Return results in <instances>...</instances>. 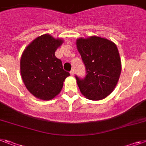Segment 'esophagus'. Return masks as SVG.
<instances>
[{
  "instance_id": "obj_1",
  "label": "esophagus",
  "mask_w": 146,
  "mask_h": 146,
  "mask_svg": "<svg viewBox=\"0 0 146 146\" xmlns=\"http://www.w3.org/2000/svg\"><path fill=\"white\" fill-rule=\"evenodd\" d=\"M70 74L72 76H74V69H72V71H71L70 72Z\"/></svg>"
}]
</instances>
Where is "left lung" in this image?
Here are the masks:
<instances>
[{
    "instance_id": "8db88e82",
    "label": "left lung",
    "mask_w": 146,
    "mask_h": 146,
    "mask_svg": "<svg viewBox=\"0 0 146 146\" xmlns=\"http://www.w3.org/2000/svg\"><path fill=\"white\" fill-rule=\"evenodd\" d=\"M76 45L86 66V76L76 80L80 92L86 98H105L115 88L121 71L117 46L108 38L92 36L78 38Z\"/></svg>"
}]
</instances>
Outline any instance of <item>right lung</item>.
Returning <instances> with one entry per match:
<instances>
[{
    "label": "right lung",
    "mask_w": 146,
    "mask_h": 146,
    "mask_svg": "<svg viewBox=\"0 0 146 146\" xmlns=\"http://www.w3.org/2000/svg\"><path fill=\"white\" fill-rule=\"evenodd\" d=\"M62 43V38L46 33L33 40L21 54V79L29 92L38 99L48 101L56 97L70 75L55 56V51Z\"/></svg>",
    "instance_id": "right-lung-1"
}]
</instances>
